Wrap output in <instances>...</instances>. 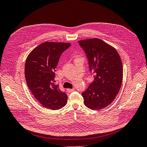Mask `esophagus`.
<instances>
[{
    "label": "esophagus",
    "instance_id": "1",
    "mask_svg": "<svg viewBox=\"0 0 147 147\" xmlns=\"http://www.w3.org/2000/svg\"><path fill=\"white\" fill-rule=\"evenodd\" d=\"M74 88H73V89H70V88H68L67 89V91L68 92V93H71V92H73V91H74Z\"/></svg>",
    "mask_w": 147,
    "mask_h": 147
}]
</instances>
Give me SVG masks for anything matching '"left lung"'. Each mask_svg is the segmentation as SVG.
I'll list each match as a JSON object with an SVG mask.
<instances>
[{"label": "left lung", "instance_id": "left-lung-1", "mask_svg": "<svg viewBox=\"0 0 147 147\" xmlns=\"http://www.w3.org/2000/svg\"><path fill=\"white\" fill-rule=\"evenodd\" d=\"M89 61L94 80L82 93L85 105L93 110L111 104L121 89L123 67L116 49L98 38L79 40Z\"/></svg>", "mask_w": 147, "mask_h": 147}]
</instances>
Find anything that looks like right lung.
Here are the masks:
<instances>
[{"mask_svg":"<svg viewBox=\"0 0 147 147\" xmlns=\"http://www.w3.org/2000/svg\"><path fill=\"white\" fill-rule=\"evenodd\" d=\"M70 45V43L43 42L33 49L26 59L27 85L36 100L52 110L62 108L67 102V95L54 82L59 57Z\"/></svg>","mask_w":147,"mask_h":147,"instance_id":"add662e5","label":"right lung"}]
</instances>
